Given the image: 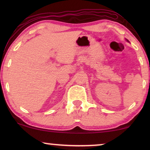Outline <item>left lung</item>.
I'll list each match as a JSON object with an SVG mask.
<instances>
[{"mask_svg":"<svg viewBox=\"0 0 150 150\" xmlns=\"http://www.w3.org/2000/svg\"><path fill=\"white\" fill-rule=\"evenodd\" d=\"M127 41H128V40H127Z\"/></svg>","mask_w":150,"mask_h":150,"instance_id":"left-lung-1","label":"left lung"}]
</instances>
